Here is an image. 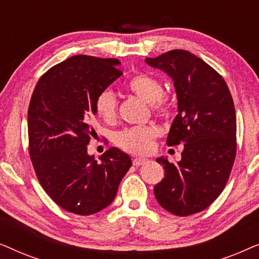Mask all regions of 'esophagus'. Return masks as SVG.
Here are the masks:
<instances>
[{"label": "esophagus", "mask_w": 259, "mask_h": 259, "mask_svg": "<svg viewBox=\"0 0 259 259\" xmlns=\"http://www.w3.org/2000/svg\"><path fill=\"white\" fill-rule=\"evenodd\" d=\"M145 162H146V159H145V158H134L133 159V165L134 166L144 165Z\"/></svg>", "instance_id": "34e87169"}]
</instances>
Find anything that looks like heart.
Returning a JSON list of instances; mask_svg holds the SVG:
<instances>
[{"label": "heart", "mask_w": 259, "mask_h": 259, "mask_svg": "<svg viewBox=\"0 0 259 259\" xmlns=\"http://www.w3.org/2000/svg\"><path fill=\"white\" fill-rule=\"evenodd\" d=\"M127 90L131 93L151 104L152 109L160 116H166L171 111V102L167 95L162 94L160 81L147 74H138L127 82ZM98 115L106 122H113L118 113V101L111 91H102L95 101ZM157 130L153 126H136L118 133L115 143L123 151L134 154H146L153 147V140L157 137Z\"/></svg>", "instance_id": "obj_1"}]
</instances>
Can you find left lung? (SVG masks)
<instances>
[{"mask_svg":"<svg viewBox=\"0 0 259 259\" xmlns=\"http://www.w3.org/2000/svg\"><path fill=\"white\" fill-rule=\"evenodd\" d=\"M145 61L173 80L178 114L166 143H184L177 164L157 159L165 178L154 186V196L172 214L198 213L219 197L235 162L237 125L231 93L211 66L187 51L173 49Z\"/></svg>","mask_w":259,"mask_h":259,"instance_id":"left-lung-1","label":"left lung"}]
</instances>
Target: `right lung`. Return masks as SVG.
I'll list each match as a JSON object with an SVG mask.
<instances>
[{"label": "right lung", "instance_id": "right-lung-1", "mask_svg": "<svg viewBox=\"0 0 259 259\" xmlns=\"http://www.w3.org/2000/svg\"><path fill=\"white\" fill-rule=\"evenodd\" d=\"M116 59L75 55L37 81L28 108L29 155L46 193L63 210L90 215L114 200L132 160L115 147L95 160L87 145L95 131L98 95L122 75Z\"/></svg>", "mask_w": 259, "mask_h": 259}]
</instances>
